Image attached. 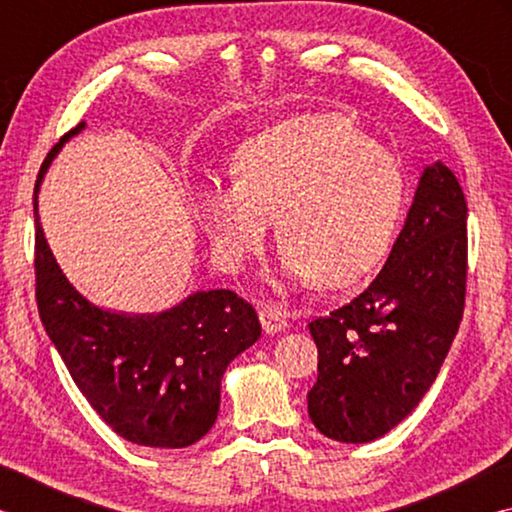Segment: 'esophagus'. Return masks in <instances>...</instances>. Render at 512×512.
Segmentation results:
<instances>
[{
  "label": "esophagus",
  "mask_w": 512,
  "mask_h": 512,
  "mask_svg": "<svg viewBox=\"0 0 512 512\" xmlns=\"http://www.w3.org/2000/svg\"><path fill=\"white\" fill-rule=\"evenodd\" d=\"M259 320H262V327L266 334L282 332V329L287 327V318H284L282 309L275 305H264L262 309H259Z\"/></svg>",
  "instance_id": "esophagus-1"
}]
</instances>
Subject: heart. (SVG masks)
Returning a JSON list of instances; mask_svg holds the SVG:
<instances>
[{"instance_id":"obj_1","label":"heart","mask_w":512,"mask_h":512,"mask_svg":"<svg viewBox=\"0 0 512 512\" xmlns=\"http://www.w3.org/2000/svg\"><path fill=\"white\" fill-rule=\"evenodd\" d=\"M235 178L207 180L192 207L225 271H244L275 219L291 282L345 289L375 271L393 244L404 173L348 119L307 115L266 128L241 146Z\"/></svg>"}]
</instances>
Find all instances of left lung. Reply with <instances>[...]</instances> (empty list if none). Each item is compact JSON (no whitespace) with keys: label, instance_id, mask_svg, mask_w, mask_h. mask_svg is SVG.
Here are the masks:
<instances>
[{"label":"left lung","instance_id":"left-lung-1","mask_svg":"<svg viewBox=\"0 0 512 512\" xmlns=\"http://www.w3.org/2000/svg\"><path fill=\"white\" fill-rule=\"evenodd\" d=\"M467 203L443 160L424 169L379 275L348 305L309 323L318 379L309 418L339 443H370L436 381L463 320Z\"/></svg>","mask_w":512,"mask_h":512}]
</instances>
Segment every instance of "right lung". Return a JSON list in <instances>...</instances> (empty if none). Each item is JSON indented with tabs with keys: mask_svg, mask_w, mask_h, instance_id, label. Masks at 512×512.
Segmentation results:
<instances>
[{
	"mask_svg": "<svg viewBox=\"0 0 512 512\" xmlns=\"http://www.w3.org/2000/svg\"><path fill=\"white\" fill-rule=\"evenodd\" d=\"M85 121L60 137L49 162ZM36 207V302L42 325L74 384L128 443L180 449L216 422L221 377L262 334L255 307L235 291H198L158 316H124L85 300L60 271Z\"/></svg>",
	"mask_w": 512,
	"mask_h": 512,
	"instance_id": "obj_1",
	"label": "right lung"
}]
</instances>
